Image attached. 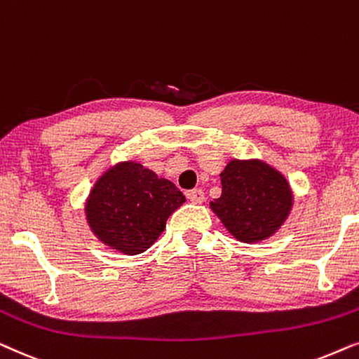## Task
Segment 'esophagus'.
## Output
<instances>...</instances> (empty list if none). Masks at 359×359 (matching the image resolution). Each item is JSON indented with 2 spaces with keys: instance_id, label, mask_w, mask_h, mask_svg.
<instances>
[{
  "instance_id": "34e87169",
  "label": "esophagus",
  "mask_w": 359,
  "mask_h": 359,
  "mask_svg": "<svg viewBox=\"0 0 359 359\" xmlns=\"http://www.w3.org/2000/svg\"><path fill=\"white\" fill-rule=\"evenodd\" d=\"M187 198L190 200V202L195 203V205H200L205 202V195L200 189H195V190H189L187 192Z\"/></svg>"
}]
</instances>
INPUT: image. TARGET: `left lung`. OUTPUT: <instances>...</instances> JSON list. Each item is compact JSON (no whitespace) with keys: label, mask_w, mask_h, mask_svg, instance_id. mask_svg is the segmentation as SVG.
Returning <instances> with one entry per match:
<instances>
[{"label":"left lung","mask_w":359,"mask_h":359,"mask_svg":"<svg viewBox=\"0 0 359 359\" xmlns=\"http://www.w3.org/2000/svg\"><path fill=\"white\" fill-rule=\"evenodd\" d=\"M222 195L212 212L238 241L256 245L287 222L294 192L284 174L262 159H231L222 174Z\"/></svg>","instance_id":"obj_1"}]
</instances>
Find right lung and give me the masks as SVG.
<instances>
[{
  "instance_id": "1",
  "label": "right lung",
  "mask_w": 359,
  "mask_h": 359,
  "mask_svg": "<svg viewBox=\"0 0 359 359\" xmlns=\"http://www.w3.org/2000/svg\"><path fill=\"white\" fill-rule=\"evenodd\" d=\"M184 202V194L170 180L128 159L114 162L97 177L83 213L100 243L135 256L159 240L167 218Z\"/></svg>"
}]
</instances>
